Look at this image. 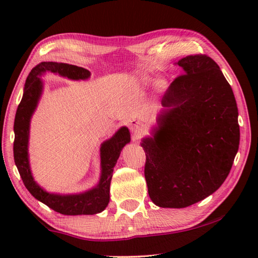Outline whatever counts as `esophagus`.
<instances>
[{"label": "esophagus", "mask_w": 258, "mask_h": 258, "mask_svg": "<svg viewBox=\"0 0 258 258\" xmlns=\"http://www.w3.org/2000/svg\"><path fill=\"white\" fill-rule=\"evenodd\" d=\"M128 126H130V130L132 131L134 134L138 135V134H140V133L142 132V124L140 123L139 120H135V119L131 120Z\"/></svg>", "instance_id": "34e87169"}]
</instances>
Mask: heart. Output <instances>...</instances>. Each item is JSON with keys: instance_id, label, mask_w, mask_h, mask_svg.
Listing matches in <instances>:
<instances>
[{"instance_id": "1", "label": "heart", "mask_w": 258, "mask_h": 258, "mask_svg": "<svg viewBox=\"0 0 258 258\" xmlns=\"http://www.w3.org/2000/svg\"><path fill=\"white\" fill-rule=\"evenodd\" d=\"M157 86H158L159 90H166L168 87V82L165 80H161L157 83Z\"/></svg>"}]
</instances>
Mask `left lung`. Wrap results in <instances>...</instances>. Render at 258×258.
Listing matches in <instances>:
<instances>
[{
  "label": "left lung",
  "instance_id": "left-lung-1",
  "mask_svg": "<svg viewBox=\"0 0 258 258\" xmlns=\"http://www.w3.org/2000/svg\"><path fill=\"white\" fill-rule=\"evenodd\" d=\"M184 75L166 91L150 135L142 138L148 194L156 206L184 208L213 195L239 149L238 107L218 64L207 55L176 62Z\"/></svg>",
  "mask_w": 258,
  "mask_h": 258
}]
</instances>
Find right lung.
Returning a JSON list of instances; mask_svg holds the SVG:
<instances>
[{"instance_id": "1", "label": "right lung", "mask_w": 258, "mask_h": 258, "mask_svg": "<svg viewBox=\"0 0 258 258\" xmlns=\"http://www.w3.org/2000/svg\"><path fill=\"white\" fill-rule=\"evenodd\" d=\"M55 74L72 81H86L91 73L85 68L63 62L43 61L35 66L26 80L23 99L15 118V163L25 186L34 198L62 215H94L103 212L110 199V182L113 167L123 148L131 142V134L126 126H121L111 138L100 146V178L97 185L76 194H58L46 191L35 181L29 163L30 120L40 102L44 82L42 76Z\"/></svg>"}]
</instances>
